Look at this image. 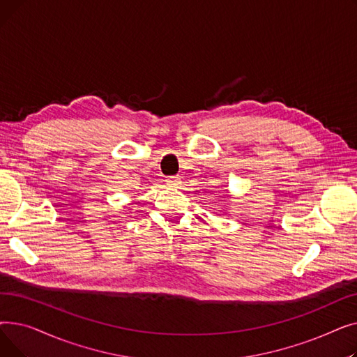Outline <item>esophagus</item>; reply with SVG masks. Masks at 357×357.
Masks as SVG:
<instances>
[{"mask_svg":"<svg viewBox=\"0 0 357 357\" xmlns=\"http://www.w3.org/2000/svg\"><path fill=\"white\" fill-rule=\"evenodd\" d=\"M179 178L178 176H169V178H166V185L167 186H178L179 185Z\"/></svg>","mask_w":357,"mask_h":357,"instance_id":"esophagus-1","label":"esophagus"}]
</instances>
